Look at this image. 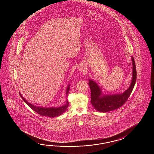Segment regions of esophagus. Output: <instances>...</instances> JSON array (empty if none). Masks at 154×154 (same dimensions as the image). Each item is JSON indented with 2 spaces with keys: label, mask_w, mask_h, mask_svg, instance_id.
I'll return each mask as SVG.
<instances>
[{
  "label": "esophagus",
  "mask_w": 154,
  "mask_h": 154,
  "mask_svg": "<svg viewBox=\"0 0 154 154\" xmlns=\"http://www.w3.org/2000/svg\"><path fill=\"white\" fill-rule=\"evenodd\" d=\"M79 70H80V71H82L83 70V68H79Z\"/></svg>",
  "instance_id": "34e87169"
}]
</instances>
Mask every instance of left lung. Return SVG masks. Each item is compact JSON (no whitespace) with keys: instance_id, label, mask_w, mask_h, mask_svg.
Here are the masks:
<instances>
[{"instance_id":"1","label":"left lung","mask_w":154,"mask_h":154,"mask_svg":"<svg viewBox=\"0 0 154 154\" xmlns=\"http://www.w3.org/2000/svg\"><path fill=\"white\" fill-rule=\"evenodd\" d=\"M133 64L132 80L129 88L122 94L115 95H103L101 88L92 80H89L88 85L91 89V102L95 109L101 112L111 111L121 107L125 104L131 95L137 80L136 66L133 57L131 56Z\"/></svg>"}]
</instances>
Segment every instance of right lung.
<instances>
[{
  "label": "right lung",
  "mask_w": 154,
  "mask_h": 154,
  "mask_svg": "<svg viewBox=\"0 0 154 154\" xmlns=\"http://www.w3.org/2000/svg\"><path fill=\"white\" fill-rule=\"evenodd\" d=\"M70 85L68 86L66 90V95L68 94L70 89ZM20 97L23 100V101L26 103L27 105L29 106L30 108L33 109L34 111L36 112L37 113L43 116H47L49 117H55L59 116L60 115H62L64 112L66 110V108L69 106V102L68 100H66V103L65 105L59 107H42L39 106H36L29 103V102L27 101L25 98H23V96L19 92Z\"/></svg>",
  "instance_id": "right-lung-1"
}]
</instances>
